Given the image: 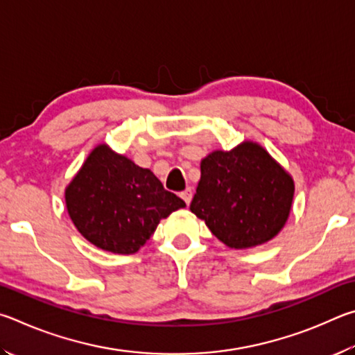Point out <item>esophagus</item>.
<instances>
[{
	"label": "esophagus",
	"mask_w": 355,
	"mask_h": 355,
	"mask_svg": "<svg viewBox=\"0 0 355 355\" xmlns=\"http://www.w3.org/2000/svg\"><path fill=\"white\" fill-rule=\"evenodd\" d=\"M181 198L185 201V204H187V206H189V204L191 202V198H193V193H191V189L184 190L182 193H181Z\"/></svg>",
	"instance_id": "esophagus-1"
}]
</instances>
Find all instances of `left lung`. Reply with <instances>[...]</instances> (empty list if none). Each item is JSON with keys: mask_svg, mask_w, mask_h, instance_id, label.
Here are the masks:
<instances>
[{"mask_svg": "<svg viewBox=\"0 0 355 355\" xmlns=\"http://www.w3.org/2000/svg\"><path fill=\"white\" fill-rule=\"evenodd\" d=\"M295 182L254 141L201 160V179L190 210L229 248L263 245L281 232L291 210Z\"/></svg>", "mask_w": 355, "mask_h": 355, "instance_id": "obj_1", "label": "left lung"}]
</instances>
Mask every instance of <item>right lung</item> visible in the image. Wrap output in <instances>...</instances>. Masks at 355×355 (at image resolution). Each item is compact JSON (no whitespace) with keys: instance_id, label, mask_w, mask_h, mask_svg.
<instances>
[{"instance_id":"obj_1","label":"right lung","mask_w":355,"mask_h":355,"mask_svg":"<svg viewBox=\"0 0 355 355\" xmlns=\"http://www.w3.org/2000/svg\"><path fill=\"white\" fill-rule=\"evenodd\" d=\"M68 215L84 239L99 250L134 254L159 221L185 207L148 168L98 145L65 189Z\"/></svg>"}]
</instances>
